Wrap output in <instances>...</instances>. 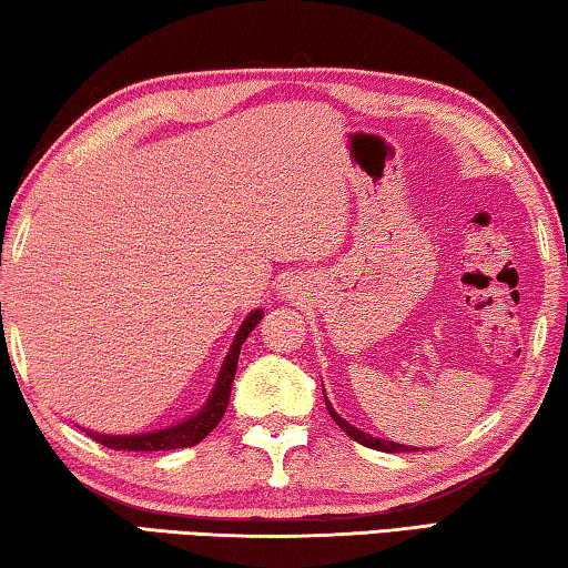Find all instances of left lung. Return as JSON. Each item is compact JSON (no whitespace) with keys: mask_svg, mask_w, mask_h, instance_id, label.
Instances as JSON below:
<instances>
[{"mask_svg":"<svg viewBox=\"0 0 568 568\" xmlns=\"http://www.w3.org/2000/svg\"><path fill=\"white\" fill-rule=\"evenodd\" d=\"M325 406H328V413L333 416V420L338 423V426L345 430V434H348L353 440H358L361 446H368V448H376V450H386V454H403V450H416V448H410V446H400V444H393V440H381V438H373V436H368V434H363V430H358L355 426H351V423H345L338 413H335L333 408H331V403H328V398H325Z\"/></svg>","mask_w":568,"mask_h":568,"instance_id":"left-lung-1","label":"left lung"}]
</instances>
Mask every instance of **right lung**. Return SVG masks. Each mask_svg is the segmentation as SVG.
<instances>
[{"label": "right lung", "mask_w": 568, "mask_h": 568, "mask_svg": "<svg viewBox=\"0 0 568 568\" xmlns=\"http://www.w3.org/2000/svg\"><path fill=\"white\" fill-rule=\"evenodd\" d=\"M263 313L255 311L247 315V321L240 325V331L233 341V348H230L227 358L223 363V371H220L217 386L210 396L207 406L197 413L195 418H190L185 423H178L175 428H165L158 430V434H142V436H104V434H92L88 430V436L98 444L108 446L112 450H134V454H145V450H175V448H190L203 440L210 430H213L220 418L225 416L227 403H230V390H233V381H235V371H237V355L243 343L257 323H261Z\"/></svg>", "instance_id": "obj_1"}]
</instances>
